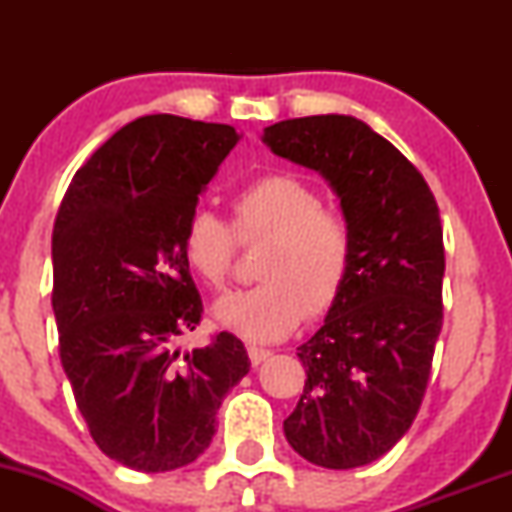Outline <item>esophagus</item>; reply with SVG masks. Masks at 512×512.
Masks as SVG:
<instances>
[{"label":"esophagus","mask_w":512,"mask_h":512,"mask_svg":"<svg viewBox=\"0 0 512 512\" xmlns=\"http://www.w3.org/2000/svg\"><path fill=\"white\" fill-rule=\"evenodd\" d=\"M248 356H250L252 366H260V363H264L269 356H272V351H269V349H260V346H250Z\"/></svg>","instance_id":"obj_1"}]
</instances>
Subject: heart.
<instances>
[{"mask_svg": "<svg viewBox=\"0 0 512 512\" xmlns=\"http://www.w3.org/2000/svg\"><path fill=\"white\" fill-rule=\"evenodd\" d=\"M243 240L269 238L257 262L260 286L233 291L216 303L221 327L252 344L289 337L303 315H325L342 296L354 260V233L310 182L291 173L252 180L233 197ZM236 233L214 211L197 207L182 228V257L211 289L226 284Z\"/></svg>", "mask_w": 512, "mask_h": 512, "instance_id": "b5f03b06", "label": "heart"}]
</instances>
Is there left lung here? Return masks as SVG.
<instances>
[{
    "instance_id": "8db88e82",
    "label": "left lung",
    "mask_w": 512,
    "mask_h": 512,
    "mask_svg": "<svg viewBox=\"0 0 512 512\" xmlns=\"http://www.w3.org/2000/svg\"><path fill=\"white\" fill-rule=\"evenodd\" d=\"M272 154L330 182L354 260L325 325L298 346L303 395L286 440L317 467L375 462L409 431L443 327V228L436 197L399 151L351 115L276 122Z\"/></svg>"
}]
</instances>
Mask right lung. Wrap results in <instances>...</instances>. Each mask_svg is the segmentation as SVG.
I'll list each match as a JSON object with an SVG mask.
<instances>
[{
	"label": "right lung",
	"instance_id": "add662e5",
	"mask_svg": "<svg viewBox=\"0 0 512 512\" xmlns=\"http://www.w3.org/2000/svg\"><path fill=\"white\" fill-rule=\"evenodd\" d=\"M228 125L144 115L76 170L52 231V310L62 368L93 440L137 472L195 462L223 397L248 375L221 332L180 351L202 317L182 228L238 144Z\"/></svg>",
	"mask_w": 512,
	"mask_h": 512
}]
</instances>
